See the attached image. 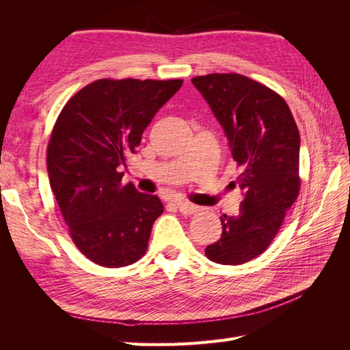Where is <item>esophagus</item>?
<instances>
[{"mask_svg": "<svg viewBox=\"0 0 350 350\" xmlns=\"http://www.w3.org/2000/svg\"><path fill=\"white\" fill-rule=\"evenodd\" d=\"M175 204L183 215H193L197 211V206H194L193 203H189V201H185V200H175Z\"/></svg>", "mask_w": 350, "mask_h": 350, "instance_id": "esophagus-1", "label": "esophagus"}]
</instances>
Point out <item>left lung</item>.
<instances>
[{"instance_id":"obj_1","label":"left lung","mask_w":350,"mask_h":350,"mask_svg":"<svg viewBox=\"0 0 350 350\" xmlns=\"http://www.w3.org/2000/svg\"><path fill=\"white\" fill-rule=\"evenodd\" d=\"M191 83L225 131L241 169L234 185L243 194L238 215L220 216L221 237L206 257L238 266L267 250L299 194V131L284 99L242 74H207Z\"/></svg>"}]
</instances>
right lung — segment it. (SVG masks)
<instances>
[{
	"label": "right lung",
	"mask_w": 350,
	"mask_h": 350,
	"mask_svg": "<svg viewBox=\"0 0 350 350\" xmlns=\"http://www.w3.org/2000/svg\"><path fill=\"white\" fill-rule=\"evenodd\" d=\"M183 80H96L62 108L48 143L52 193L76 247L102 267H124L147 250L163 204L122 185L125 159Z\"/></svg>",
	"instance_id": "1"
}]
</instances>
